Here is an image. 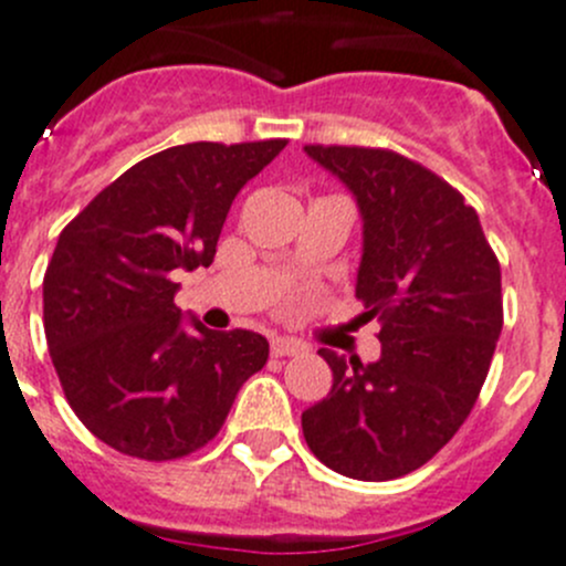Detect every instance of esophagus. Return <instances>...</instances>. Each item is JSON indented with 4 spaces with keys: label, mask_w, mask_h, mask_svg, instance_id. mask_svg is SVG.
<instances>
[{
    "label": "esophagus",
    "mask_w": 566,
    "mask_h": 566,
    "mask_svg": "<svg viewBox=\"0 0 566 566\" xmlns=\"http://www.w3.org/2000/svg\"><path fill=\"white\" fill-rule=\"evenodd\" d=\"M306 345L298 343L293 337H273L271 339V354L273 356H295V354H304Z\"/></svg>",
    "instance_id": "esophagus-1"
}]
</instances>
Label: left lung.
Returning <instances> with one entry per match:
<instances>
[{
	"mask_svg": "<svg viewBox=\"0 0 566 566\" xmlns=\"http://www.w3.org/2000/svg\"><path fill=\"white\" fill-rule=\"evenodd\" d=\"M361 218L356 298L381 321V356L321 348L334 384L301 415L334 473L389 481L429 462L473 409L503 328L501 265L479 216L429 168L395 151L304 146Z\"/></svg>",
	"mask_w": 566,
	"mask_h": 566,
	"instance_id": "left-lung-1",
	"label": "left lung"
}]
</instances>
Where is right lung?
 Instances as JSON below:
<instances>
[{"label": "right lung", "mask_w": 566, "mask_h": 566, "mask_svg": "<svg viewBox=\"0 0 566 566\" xmlns=\"http://www.w3.org/2000/svg\"><path fill=\"white\" fill-rule=\"evenodd\" d=\"M284 146H171L60 232L43 276L49 354L71 409L115 451L146 462L199 451L268 361L262 334L185 317L174 279L212 265L234 196Z\"/></svg>", "instance_id": "add662e5"}]
</instances>
